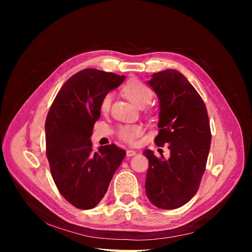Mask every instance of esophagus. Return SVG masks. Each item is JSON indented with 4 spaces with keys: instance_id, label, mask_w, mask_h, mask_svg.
I'll return each instance as SVG.
<instances>
[{
    "instance_id": "esophagus-1",
    "label": "esophagus",
    "mask_w": 252,
    "mask_h": 252,
    "mask_svg": "<svg viewBox=\"0 0 252 252\" xmlns=\"http://www.w3.org/2000/svg\"><path fill=\"white\" fill-rule=\"evenodd\" d=\"M134 155H136V151H135V150H132V149H128L127 152H126V156H127L128 158L133 157Z\"/></svg>"
}]
</instances>
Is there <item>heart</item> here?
I'll use <instances>...</instances> for the list:
<instances>
[{"label": "heart", "instance_id": "heart-1", "mask_svg": "<svg viewBox=\"0 0 252 252\" xmlns=\"http://www.w3.org/2000/svg\"><path fill=\"white\" fill-rule=\"evenodd\" d=\"M123 93L129 101H131L134 105L140 108L147 106L154 97V91L152 89L140 80L128 81L123 87ZM112 101L111 94H106L102 98L101 109L103 111H108L110 109ZM143 127L140 125H123L119 128L118 134L120 139L127 143H134L136 139L142 134Z\"/></svg>", "mask_w": 252, "mask_h": 252}]
</instances>
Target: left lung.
<instances>
[{"label": "left lung", "instance_id": "left-lung-1", "mask_svg": "<svg viewBox=\"0 0 252 252\" xmlns=\"http://www.w3.org/2000/svg\"><path fill=\"white\" fill-rule=\"evenodd\" d=\"M148 84L159 98L158 146L168 145L170 158H157L147 149L149 162L145 189L149 201L161 209H175L199 190L209 155L211 131L201 95L177 70L152 74Z\"/></svg>", "mask_w": 252, "mask_h": 252}]
</instances>
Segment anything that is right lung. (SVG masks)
<instances>
[{
  "instance_id": "right-lung-1",
  "label": "right lung",
  "mask_w": 252,
  "mask_h": 252,
  "mask_svg": "<svg viewBox=\"0 0 252 252\" xmlns=\"http://www.w3.org/2000/svg\"><path fill=\"white\" fill-rule=\"evenodd\" d=\"M124 75L87 68L66 81L48 111L46 157L55 184L74 207L91 209L107 192L126 156L114 144L93 150L90 136L101 116L102 98Z\"/></svg>"
}]
</instances>
